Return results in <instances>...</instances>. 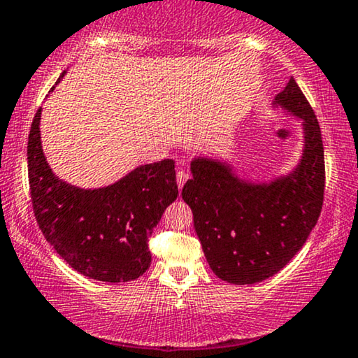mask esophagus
<instances>
[{
  "label": "esophagus",
  "instance_id": "1",
  "mask_svg": "<svg viewBox=\"0 0 358 358\" xmlns=\"http://www.w3.org/2000/svg\"><path fill=\"white\" fill-rule=\"evenodd\" d=\"M176 179H178V185H179V189H182V187H184V184H185V180L189 179V174H187V173H184V171H178V176H176Z\"/></svg>",
  "mask_w": 358,
  "mask_h": 358
}]
</instances>
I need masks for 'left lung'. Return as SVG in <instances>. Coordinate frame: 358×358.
Returning a JSON list of instances; mask_svg holds the SVG:
<instances>
[{
    "label": "left lung",
    "instance_id": "1",
    "mask_svg": "<svg viewBox=\"0 0 358 358\" xmlns=\"http://www.w3.org/2000/svg\"><path fill=\"white\" fill-rule=\"evenodd\" d=\"M275 104L305 120V151L290 176L268 185L249 184L229 166L199 158L182 189L210 267L236 285L282 271L306 243L324 202V148L315 110L293 78Z\"/></svg>",
    "mask_w": 358,
    "mask_h": 358
}]
</instances>
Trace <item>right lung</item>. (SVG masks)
<instances>
[{
    "mask_svg": "<svg viewBox=\"0 0 358 358\" xmlns=\"http://www.w3.org/2000/svg\"><path fill=\"white\" fill-rule=\"evenodd\" d=\"M41 109L27 141L34 215L43 236L83 275L130 282L151 264L148 238L178 199L173 159L145 164L104 189H78L48 168L41 145Z\"/></svg>",
    "mask_w": 358,
    "mask_h": 358,
    "instance_id": "1",
    "label": "right lung"
}]
</instances>
